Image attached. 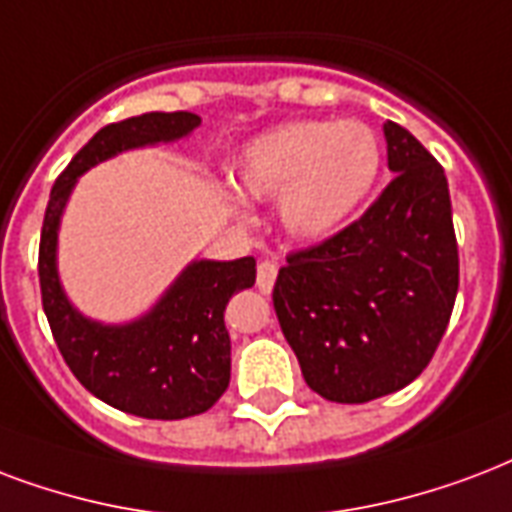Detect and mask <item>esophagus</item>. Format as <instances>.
I'll use <instances>...</instances> for the list:
<instances>
[{
    "label": "esophagus",
    "mask_w": 512,
    "mask_h": 512,
    "mask_svg": "<svg viewBox=\"0 0 512 512\" xmlns=\"http://www.w3.org/2000/svg\"><path fill=\"white\" fill-rule=\"evenodd\" d=\"M276 273H279V265L273 260H260L257 263V290L271 292L273 282H276Z\"/></svg>",
    "instance_id": "obj_1"
}]
</instances>
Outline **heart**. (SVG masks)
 Listing matches in <instances>:
<instances>
[{
  "mask_svg": "<svg viewBox=\"0 0 512 512\" xmlns=\"http://www.w3.org/2000/svg\"><path fill=\"white\" fill-rule=\"evenodd\" d=\"M381 163V142L362 120H292L244 147L236 179L257 201L276 198L290 236L319 241L343 228L365 204ZM230 206L239 209L233 198Z\"/></svg>",
  "mask_w": 512,
  "mask_h": 512,
  "instance_id": "1",
  "label": "heart"
}]
</instances>
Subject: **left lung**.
<instances>
[{
  "instance_id": "left-lung-1",
  "label": "left lung",
  "mask_w": 512,
  "mask_h": 512,
  "mask_svg": "<svg viewBox=\"0 0 512 512\" xmlns=\"http://www.w3.org/2000/svg\"><path fill=\"white\" fill-rule=\"evenodd\" d=\"M395 179L317 247L287 255L273 308L306 384L330 403H368L427 368L459 290L448 179L424 144L384 123Z\"/></svg>"
}]
</instances>
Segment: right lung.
Segmentation results:
<instances>
[{
	"mask_svg": "<svg viewBox=\"0 0 512 512\" xmlns=\"http://www.w3.org/2000/svg\"><path fill=\"white\" fill-rule=\"evenodd\" d=\"M198 123L201 117L193 112H144L101 128L56 179L39 236L42 308L61 357L91 395L142 419L198 416L228 389L225 306L236 292L255 284V257L190 263L150 314L128 325H101L72 308L61 290L58 222L83 171L131 147L182 139Z\"/></svg>",
	"mask_w": 512,
	"mask_h": 512,
	"instance_id": "1",
	"label": "right lung"
}]
</instances>
